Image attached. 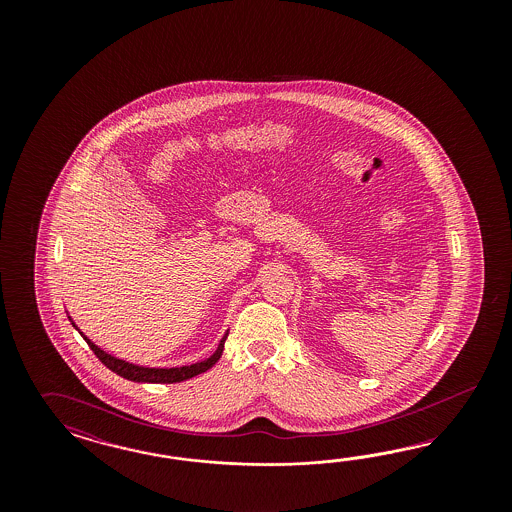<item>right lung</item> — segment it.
<instances>
[{
    "mask_svg": "<svg viewBox=\"0 0 512 512\" xmlns=\"http://www.w3.org/2000/svg\"><path fill=\"white\" fill-rule=\"evenodd\" d=\"M73 323V321H71ZM75 326V323H73ZM82 334V332H80ZM229 334L223 336V340L219 341V347L216 349V353L202 362L197 364H191V366H182V368H144V366H137V364H131V362H125L122 358L112 357L109 353H105L103 349H99L93 341L88 340L84 336L86 343L90 345L95 357L99 358L110 372L118 373L120 377L129 379V381H135V383H180V381H186L191 379L199 373H204L206 370H210L217 360L221 358L223 353V345L227 340Z\"/></svg>",
    "mask_w": 512,
    "mask_h": 512,
    "instance_id": "right-lung-1",
    "label": "right lung"
}]
</instances>
